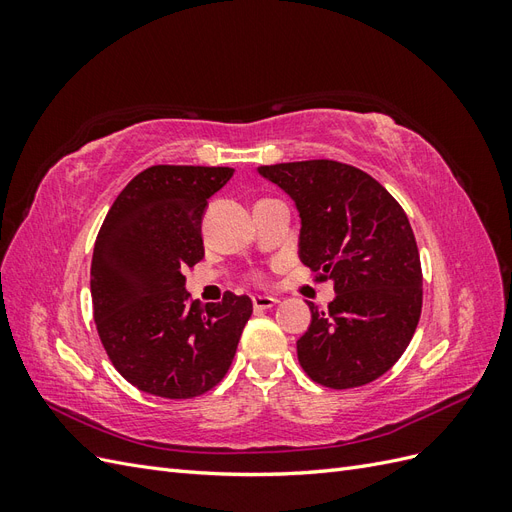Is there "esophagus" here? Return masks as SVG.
Segmentation results:
<instances>
[{
    "mask_svg": "<svg viewBox=\"0 0 512 512\" xmlns=\"http://www.w3.org/2000/svg\"><path fill=\"white\" fill-rule=\"evenodd\" d=\"M252 303H254V309H271L273 305H277V299L269 297V294H256Z\"/></svg>",
    "mask_w": 512,
    "mask_h": 512,
    "instance_id": "obj_1",
    "label": "esophagus"
}]
</instances>
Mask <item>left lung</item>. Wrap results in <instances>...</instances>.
<instances>
[{"mask_svg":"<svg viewBox=\"0 0 512 512\" xmlns=\"http://www.w3.org/2000/svg\"><path fill=\"white\" fill-rule=\"evenodd\" d=\"M301 218L299 258L333 280L329 309L309 303L297 342L314 382L354 389L389 371L416 331L423 305L421 258L408 215L363 170L335 160L258 166Z\"/></svg>","mask_w":512,"mask_h":512,"instance_id":"left-lung-1","label":"left lung"}]
</instances>
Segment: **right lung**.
Segmentation results:
<instances>
[{
	"label": "right lung",
	"mask_w": 512,
	"mask_h": 512,
	"mask_svg": "<svg viewBox=\"0 0 512 512\" xmlns=\"http://www.w3.org/2000/svg\"><path fill=\"white\" fill-rule=\"evenodd\" d=\"M228 166L158 164L138 173L106 213L91 258V299L102 346L138 391L190 399L218 384L252 316L247 294L200 305L183 271L203 260L209 198Z\"/></svg>",
	"instance_id": "1"
}]
</instances>
